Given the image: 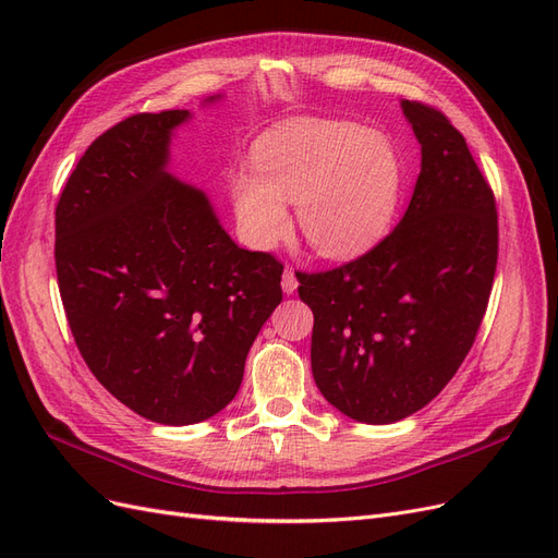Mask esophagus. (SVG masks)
<instances>
[{
  "label": "esophagus",
  "mask_w": 558,
  "mask_h": 558,
  "mask_svg": "<svg viewBox=\"0 0 558 558\" xmlns=\"http://www.w3.org/2000/svg\"><path fill=\"white\" fill-rule=\"evenodd\" d=\"M281 289H283V293H286V295L295 293V289H298V277H295V272H293L291 267H286V269H283V277H281Z\"/></svg>",
  "instance_id": "esophagus-1"
}]
</instances>
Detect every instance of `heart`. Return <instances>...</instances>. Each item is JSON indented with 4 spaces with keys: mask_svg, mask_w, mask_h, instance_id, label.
<instances>
[{
    "mask_svg": "<svg viewBox=\"0 0 558 558\" xmlns=\"http://www.w3.org/2000/svg\"><path fill=\"white\" fill-rule=\"evenodd\" d=\"M256 167L232 177L238 226L256 248L281 238L286 202H298V226L314 251L356 256L381 238L402 189L396 148L353 123H283L258 142Z\"/></svg>",
    "mask_w": 558,
    "mask_h": 558,
    "instance_id": "heart-1",
    "label": "heart"
}]
</instances>
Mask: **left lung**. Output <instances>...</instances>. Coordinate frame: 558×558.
<instances>
[{"mask_svg":"<svg viewBox=\"0 0 558 558\" xmlns=\"http://www.w3.org/2000/svg\"><path fill=\"white\" fill-rule=\"evenodd\" d=\"M421 144L410 207L356 260L298 272L314 312L318 391L361 424L428 404L475 342L498 263V211L463 134L424 102H402Z\"/></svg>","mask_w":558,"mask_h":558,"instance_id":"8db88e82","label":"left lung"}]
</instances>
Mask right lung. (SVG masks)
I'll list each match as a JSON object with an SVG mask.
<instances>
[{"instance_id":"obj_1","label":"right lung","mask_w":558,"mask_h":558,"mask_svg":"<svg viewBox=\"0 0 558 558\" xmlns=\"http://www.w3.org/2000/svg\"><path fill=\"white\" fill-rule=\"evenodd\" d=\"M189 116L134 113L99 134L56 207L58 286L81 356L113 398L165 426L226 408L281 302L283 265L240 248L207 195L165 172Z\"/></svg>"}]
</instances>
